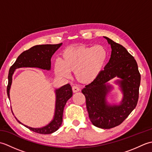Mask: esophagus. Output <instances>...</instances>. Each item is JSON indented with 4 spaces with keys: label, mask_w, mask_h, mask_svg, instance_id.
<instances>
[{
    "label": "esophagus",
    "mask_w": 152,
    "mask_h": 152,
    "mask_svg": "<svg viewBox=\"0 0 152 152\" xmlns=\"http://www.w3.org/2000/svg\"><path fill=\"white\" fill-rule=\"evenodd\" d=\"M80 91V88H78V86H74L72 87V91L73 93H76V92H78Z\"/></svg>",
    "instance_id": "1"
}]
</instances>
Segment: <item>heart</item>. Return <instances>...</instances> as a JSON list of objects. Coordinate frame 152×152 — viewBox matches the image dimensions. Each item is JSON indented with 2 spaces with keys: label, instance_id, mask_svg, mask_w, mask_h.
Returning a JSON list of instances; mask_svg holds the SVG:
<instances>
[{
  "label": "heart",
  "instance_id": "b5f03b06",
  "mask_svg": "<svg viewBox=\"0 0 152 152\" xmlns=\"http://www.w3.org/2000/svg\"><path fill=\"white\" fill-rule=\"evenodd\" d=\"M107 57V51L99 45L69 48L61 53V60L55 63V72L64 77H69L70 72H74L79 82L89 84L98 78Z\"/></svg>",
  "mask_w": 152,
  "mask_h": 152
}]
</instances>
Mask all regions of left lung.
Instances as JSON below:
<instances>
[{"label": "left lung", "instance_id": "8db88e82", "mask_svg": "<svg viewBox=\"0 0 152 152\" xmlns=\"http://www.w3.org/2000/svg\"><path fill=\"white\" fill-rule=\"evenodd\" d=\"M110 45V59L94 82L86 86L82 92L93 125L108 129L120 125L137 104L140 74L136 60L121 44L104 37ZM117 77L123 99L119 105L109 104L106 97L113 88L107 82Z\"/></svg>", "mask_w": 152, "mask_h": 152}]
</instances>
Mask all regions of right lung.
<instances>
[{"instance_id": "right-lung-1", "label": "right lung", "mask_w": 152, "mask_h": 152, "mask_svg": "<svg viewBox=\"0 0 152 152\" xmlns=\"http://www.w3.org/2000/svg\"><path fill=\"white\" fill-rule=\"evenodd\" d=\"M62 46V43L58 44L37 45L31 48L19 55L15 62L10 67L8 74V84L7 86V94L10 100L12 76L15 70L19 68H38V69L50 70L51 59L54 53ZM56 106L53 118L46 126L40 128H33L23 124L15 117L19 124L24 125L31 131L35 133L47 134H51L59 129L63 122V110L68 100L72 96V90L69 83L56 89ZM13 113V112H12ZM14 114V113H13Z\"/></svg>"}]
</instances>
